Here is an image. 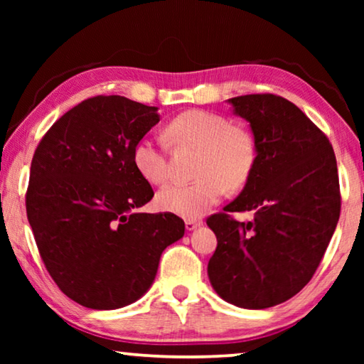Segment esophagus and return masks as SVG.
I'll return each instance as SVG.
<instances>
[{"label":"esophagus","instance_id":"1","mask_svg":"<svg viewBox=\"0 0 364 364\" xmlns=\"http://www.w3.org/2000/svg\"><path fill=\"white\" fill-rule=\"evenodd\" d=\"M186 230L188 231H194V230H197V228H200L202 226V221L200 220H186Z\"/></svg>","mask_w":364,"mask_h":364}]
</instances>
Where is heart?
<instances>
[{
  "label": "heart",
  "mask_w": 364,
  "mask_h": 364,
  "mask_svg": "<svg viewBox=\"0 0 364 364\" xmlns=\"http://www.w3.org/2000/svg\"><path fill=\"white\" fill-rule=\"evenodd\" d=\"M168 134L178 143L202 149L197 165L199 180L170 183L157 193V207L183 218L202 217L217 205L226 186H244L255 165L254 141L247 133L234 128L226 117L208 110H188L170 122ZM133 165L138 173L152 184L168 178L165 147L156 138L143 136L133 147Z\"/></svg>",
  "instance_id": "obj_1"
}]
</instances>
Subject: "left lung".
I'll list each match as a JSON object with an SVG mask.
<instances>
[{"mask_svg": "<svg viewBox=\"0 0 364 364\" xmlns=\"http://www.w3.org/2000/svg\"><path fill=\"white\" fill-rule=\"evenodd\" d=\"M249 123L255 165L236 199L207 225L217 250L207 267L221 299L263 310L294 297L315 274L341 215V193L329 139L301 110L274 95L226 101ZM252 210L239 224L228 211Z\"/></svg>", "mask_w": 364, "mask_h": 364, "instance_id": "8db88e82", "label": "left lung"}]
</instances>
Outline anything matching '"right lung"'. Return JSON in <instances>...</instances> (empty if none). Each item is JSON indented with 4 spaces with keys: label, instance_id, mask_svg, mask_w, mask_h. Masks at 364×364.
<instances>
[{
    "label": "right lung",
    "instance_id": "obj_1",
    "mask_svg": "<svg viewBox=\"0 0 364 364\" xmlns=\"http://www.w3.org/2000/svg\"><path fill=\"white\" fill-rule=\"evenodd\" d=\"M159 107L123 96L80 102L33 154L27 218L45 267L67 297L93 310L139 300L162 252L184 236L173 213H143L151 184L133 147L160 120Z\"/></svg>",
    "mask_w": 364,
    "mask_h": 364
}]
</instances>
